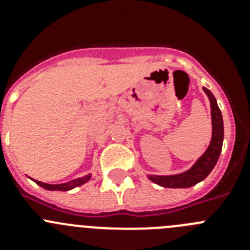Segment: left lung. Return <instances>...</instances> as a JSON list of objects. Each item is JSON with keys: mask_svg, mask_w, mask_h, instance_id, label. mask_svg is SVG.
<instances>
[{"mask_svg": "<svg viewBox=\"0 0 250 250\" xmlns=\"http://www.w3.org/2000/svg\"><path fill=\"white\" fill-rule=\"evenodd\" d=\"M210 101V115H211V139L208 149L203 152L198 160L193 164L190 169L185 170L183 173L173 174V175H147L152 183L164 188H190L204 180L211 170L215 167L216 161L222 152L223 139H224V125H223V116L219 106L216 103L214 95L210 90L203 87Z\"/></svg>", "mask_w": 250, "mask_h": 250, "instance_id": "1", "label": "left lung"}]
</instances>
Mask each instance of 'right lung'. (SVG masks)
<instances>
[{
    "label": "right lung",
    "mask_w": 250,
    "mask_h": 250,
    "mask_svg": "<svg viewBox=\"0 0 250 250\" xmlns=\"http://www.w3.org/2000/svg\"><path fill=\"white\" fill-rule=\"evenodd\" d=\"M91 179V174H87V175L83 176V178H79V179H75V180H71V182H67V183H62V184H47V183H42V182H39V180H34L37 185H40L41 188L46 189V190H56V191H68L74 189L76 187H80V185L85 184L87 183Z\"/></svg>",
    "instance_id": "obj_1"
}]
</instances>
